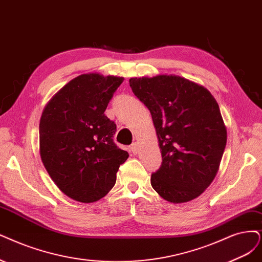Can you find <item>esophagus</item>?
Wrapping results in <instances>:
<instances>
[{
	"label": "esophagus",
	"instance_id": "esophagus-1",
	"mask_svg": "<svg viewBox=\"0 0 262 262\" xmlns=\"http://www.w3.org/2000/svg\"><path fill=\"white\" fill-rule=\"evenodd\" d=\"M130 150L134 154H137L139 152V146H138V142H134L132 146H130Z\"/></svg>",
	"mask_w": 262,
	"mask_h": 262
}]
</instances>
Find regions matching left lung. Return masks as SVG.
<instances>
[{
  "label": "left lung",
  "instance_id": "obj_1",
  "mask_svg": "<svg viewBox=\"0 0 262 262\" xmlns=\"http://www.w3.org/2000/svg\"><path fill=\"white\" fill-rule=\"evenodd\" d=\"M129 86L150 110L162 153L152 188L170 203L198 198L216 177L227 144L216 99L177 75L132 77Z\"/></svg>",
  "mask_w": 262,
  "mask_h": 262
}]
</instances>
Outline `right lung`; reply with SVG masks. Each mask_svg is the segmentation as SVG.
<instances>
[{
    "mask_svg": "<svg viewBox=\"0 0 262 262\" xmlns=\"http://www.w3.org/2000/svg\"><path fill=\"white\" fill-rule=\"evenodd\" d=\"M123 81L98 73L79 75L53 97L42 113V162L56 186L72 200L93 203L103 198L128 158L113 142L116 125L104 114Z\"/></svg>",
    "mask_w": 262,
    "mask_h": 262,
    "instance_id": "right-lung-1",
    "label": "right lung"
}]
</instances>
